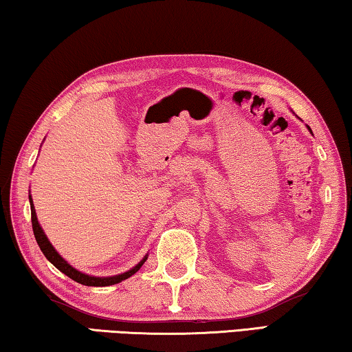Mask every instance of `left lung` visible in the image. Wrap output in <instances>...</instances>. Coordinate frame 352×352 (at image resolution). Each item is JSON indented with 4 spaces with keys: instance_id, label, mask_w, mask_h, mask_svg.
Here are the masks:
<instances>
[{
    "instance_id": "1",
    "label": "left lung",
    "mask_w": 352,
    "mask_h": 352,
    "mask_svg": "<svg viewBox=\"0 0 352 352\" xmlns=\"http://www.w3.org/2000/svg\"><path fill=\"white\" fill-rule=\"evenodd\" d=\"M309 131H310V128H309Z\"/></svg>"
}]
</instances>
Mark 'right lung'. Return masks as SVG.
Wrapping results in <instances>:
<instances>
[{"mask_svg": "<svg viewBox=\"0 0 352 352\" xmlns=\"http://www.w3.org/2000/svg\"><path fill=\"white\" fill-rule=\"evenodd\" d=\"M30 201H31V221H32V230H34V237H36L37 240V245L40 246V250H42V252L45 254V257L48 258V261L54 265V267L57 270H60V272L63 274H67L68 278L79 282V284L82 285H89V287H107V285H113V284H118V282H122L124 279L131 278L132 274H135L138 270H140V267L143 263H145L146 257L143 258V261L135 265L134 268L129 270V272H126L123 274H118V276H112V278H94V276H89V274H84L78 272V270H74L72 265H68L63 258L57 254V251L53 248V245L50 243L48 239H46L45 232L42 230V228H40V224L37 221V215H36V209H34V204H32V199L30 197Z\"/></svg>", "mask_w": 352, "mask_h": 352, "instance_id": "obj_1", "label": "right lung"}]
</instances>
